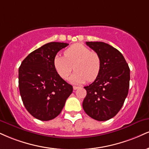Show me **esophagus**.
<instances>
[{"label": "esophagus", "mask_w": 149, "mask_h": 149, "mask_svg": "<svg viewBox=\"0 0 149 149\" xmlns=\"http://www.w3.org/2000/svg\"><path fill=\"white\" fill-rule=\"evenodd\" d=\"M73 90H76L77 89H78V87H76V86H73Z\"/></svg>", "instance_id": "esophagus-1"}]
</instances>
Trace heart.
I'll return each instance as SVG.
<instances>
[{
  "label": "heart",
  "instance_id": "heart-1",
  "mask_svg": "<svg viewBox=\"0 0 149 149\" xmlns=\"http://www.w3.org/2000/svg\"><path fill=\"white\" fill-rule=\"evenodd\" d=\"M53 66L62 79L68 78L73 70H76L70 81L73 83H84L87 80L94 81L99 76L101 60L96 52L91 51L80 44L71 46L64 51V56L57 54L53 60Z\"/></svg>",
  "mask_w": 149,
  "mask_h": 149
}]
</instances>
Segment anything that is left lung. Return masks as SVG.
<instances>
[{
  "label": "left lung",
  "mask_w": 149,
  "mask_h": 149,
  "mask_svg": "<svg viewBox=\"0 0 149 149\" xmlns=\"http://www.w3.org/2000/svg\"><path fill=\"white\" fill-rule=\"evenodd\" d=\"M86 44L99 55L101 70L98 78L88 86L82 107L87 115L97 121L114 117L122 107L127 97L130 82V69L120 52L101 42Z\"/></svg>",
  "instance_id": "8db88e82"
}]
</instances>
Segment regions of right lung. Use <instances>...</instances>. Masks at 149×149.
<instances>
[{
    "label": "right lung",
    "mask_w": 149,
    "mask_h": 149,
    "mask_svg": "<svg viewBox=\"0 0 149 149\" xmlns=\"http://www.w3.org/2000/svg\"><path fill=\"white\" fill-rule=\"evenodd\" d=\"M69 45L50 42L30 53L19 69L21 99L28 112L41 121L60 114L73 87L57 74L53 66L57 53Z\"/></svg>",
    "instance_id": "obj_1"
}]
</instances>
